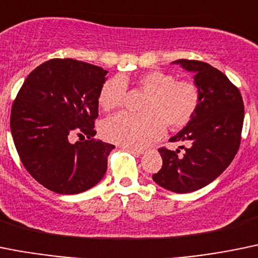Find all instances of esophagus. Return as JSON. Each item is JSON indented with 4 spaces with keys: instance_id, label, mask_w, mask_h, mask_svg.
Wrapping results in <instances>:
<instances>
[{
    "instance_id": "1",
    "label": "esophagus",
    "mask_w": 258,
    "mask_h": 258,
    "mask_svg": "<svg viewBox=\"0 0 258 258\" xmlns=\"http://www.w3.org/2000/svg\"><path fill=\"white\" fill-rule=\"evenodd\" d=\"M128 149L130 151H132V153H135V154H137V155H141V154H144L145 153V149H143V148H136V146H128Z\"/></svg>"
}]
</instances>
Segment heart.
<instances>
[{"instance_id": "obj_1", "label": "heart", "mask_w": 258, "mask_h": 258, "mask_svg": "<svg viewBox=\"0 0 258 258\" xmlns=\"http://www.w3.org/2000/svg\"><path fill=\"white\" fill-rule=\"evenodd\" d=\"M127 79L112 78L103 84L99 93L102 109H115L123 104ZM136 85L148 93L141 107L144 114L118 113L105 119L102 135L105 140L122 146H145L163 136L165 124L170 130L186 127L196 114L201 95L196 84L175 80L172 74L151 70L136 79Z\"/></svg>"}]
</instances>
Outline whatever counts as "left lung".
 <instances>
[{"mask_svg": "<svg viewBox=\"0 0 258 258\" xmlns=\"http://www.w3.org/2000/svg\"><path fill=\"white\" fill-rule=\"evenodd\" d=\"M173 63L195 72L201 102L191 122L169 140L187 145L179 146L183 155L159 149L163 167L153 179L165 189L188 194L208 186L229 167L240 145L244 104L239 89L211 64L195 59Z\"/></svg>", "mask_w": 258, "mask_h": 258, "instance_id": "left-lung-1", "label": "left lung"}]
</instances>
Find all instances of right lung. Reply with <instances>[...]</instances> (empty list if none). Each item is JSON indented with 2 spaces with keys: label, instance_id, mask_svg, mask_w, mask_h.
<instances>
[{
  "label": "right lung",
  "instance_id": "1",
  "mask_svg": "<svg viewBox=\"0 0 258 258\" xmlns=\"http://www.w3.org/2000/svg\"><path fill=\"white\" fill-rule=\"evenodd\" d=\"M107 71L71 58H53L29 74L11 108L10 126L20 160L42 186L80 194L107 172L112 144L94 139ZM74 134L88 141L71 143Z\"/></svg>",
  "mask_w": 258,
  "mask_h": 258
}]
</instances>
